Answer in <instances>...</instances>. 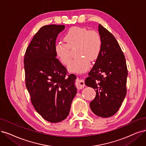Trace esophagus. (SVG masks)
<instances>
[{"instance_id": "esophagus-1", "label": "esophagus", "mask_w": 146, "mask_h": 146, "mask_svg": "<svg viewBox=\"0 0 146 146\" xmlns=\"http://www.w3.org/2000/svg\"><path fill=\"white\" fill-rule=\"evenodd\" d=\"M76 87L78 90L82 89L85 87V84L84 80L82 79H77L76 81Z\"/></svg>"}]
</instances>
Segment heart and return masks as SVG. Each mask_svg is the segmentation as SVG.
<instances>
[{"mask_svg":"<svg viewBox=\"0 0 146 146\" xmlns=\"http://www.w3.org/2000/svg\"><path fill=\"white\" fill-rule=\"evenodd\" d=\"M66 43L58 42L55 46V53L62 64H69L72 55L70 48L78 47L76 56L70 63L68 70L73 72H84L90 66V61L98 58L101 50L102 39L94 31H89L83 27L74 26L70 28L64 36Z\"/></svg>","mask_w":146,"mask_h":146,"instance_id":"b5f03b06","label":"heart"}]
</instances>
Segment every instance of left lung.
I'll return each instance as SVG.
<instances>
[{"label": "left lung", "instance_id": "obj_1", "mask_svg": "<svg viewBox=\"0 0 146 146\" xmlns=\"http://www.w3.org/2000/svg\"><path fill=\"white\" fill-rule=\"evenodd\" d=\"M99 32L101 50L85 84L96 92L90 104L91 110L96 115L108 118L115 114L125 99L127 68L125 55L114 36L100 24Z\"/></svg>", "mask_w": 146, "mask_h": 146}]
</instances>
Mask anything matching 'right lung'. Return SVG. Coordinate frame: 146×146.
Masks as SVG:
<instances>
[{
    "label": "right lung",
    "instance_id": "right-lung-1",
    "mask_svg": "<svg viewBox=\"0 0 146 146\" xmlns=\"http://www.w3.org/2000/svg\"><path fill=\"white\" fill-rule=\"evenodd\" d=\"M64 25H45L27 47L24 58L26 87L36 112L44 120L58 123L66 119L76 94V76L68 74L56 58V40Z\"/></svg>",
    "mask_w": 146,
    "mask_h": 146
}]
</instances>
